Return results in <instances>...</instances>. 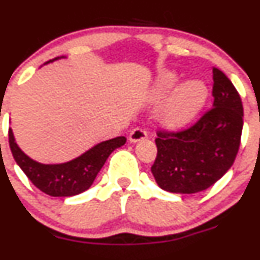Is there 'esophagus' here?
I'll list each match as a JSON object with an SVG mask.
<instances>
[{"label":"esophagus","instance_id":"obj_1","mask_svg":"<svg viewBox=\"0 0 260 260\" xmlns=\"http://www.w3.org/2000/svg\"><path fill=\"white\" fill-rule=\"evenodd\" d=\"M147 137V131L143 129V128H135V129L131 131L129 133V142H138L141 140H145Z\"/></svg>","mask_w":260,"mask_h":260}]
</instances>
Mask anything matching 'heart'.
Here are the masks:
<instances>
[{
  "instance_id": "heart-1",
  "label": "heart",
  "mask_w": 260,
  "mask_h": 260,
  "mask_svg": "<svg viewBox=\"0 0 260 260\" xmlns=\"http://www.w3.org/2000/svg\"><path fill=\"white\" fill-rule=\"evenodd\" d=\"M180 78L174 72L159 74L154 84L152 95L154 99H162L177 86ZM208 98V86L200 80H188L181 84L172 93L169 101L161 109V120L170 128H181L190 123L200 112Z\"/></svg>"
}]
</instances>
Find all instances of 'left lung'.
Wrapping results in <instances>:
<instances>
[{
  "label": "left lung",
  "instance_id": "left-lung-1",
  "mask_svg": "<svg viewBox=\"0 0 260 260\" xmlns=\"http://www.w3.org/2000/svg\"><path fill=\"white\" fill-rule=\"evenodd\" d=\"M214 103L182 131H158L157 156L151 167L158 186L169 192L206 190L233 166L243 131V104L229 78L212 68Z\"/></svg>",
  "mask_w": 260,
  "mask_h": 260
}]
</instances>
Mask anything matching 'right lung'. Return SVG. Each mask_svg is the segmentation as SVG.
Instances as JSON below:
<instances>
[{"label":"right lung","mask_w":260,"mask_h":260,"mask_svg":"<svg viewBox=\"0 0 260 260\" xmlns=\"http://www.w3.org/2000/svg\"><path fill=\"white\" fill-rule=\"evenodd\" d=\"M56 59L59 57H55L54 60ZM125 141V137H115L113 140L98 143L85 153L69 162L44 165L26 156L15 142L11 128L9 129L10 148L16 164L39 190L55 198L74 196L88 190L106 164L109 154L115 148L124 145Z\"/></svg>","instance_id":"right-lung-1"}]
</instances>
